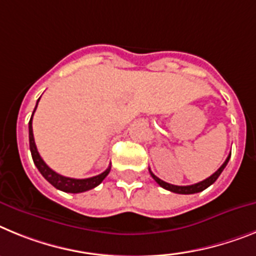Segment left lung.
I'll return each mask as SVG.
<instances>
[{"label":"left lung","instance_id":"8db88e82","mask_svg":"<svg viewBox=\"0 0 256 256\" xmlns=\"http://www.w3.org/2000/svg\"><path fill=\"white\" fill-rule=\"evenodd\" d=\"M230 154L226 157V160L224 161L223 165L220 166V168H218L216 171H215L214 174L211 175V176H208V179H205V180L200 182V183H196V184H192V186H174V184H168L166 183V182L161 180L160 178L156 176L154 174H153L152 171L150 170V175H152V178L154 179L157 183L160 184V186H162V188H165V190H170V192H174V193H179V194H193V193H198V192H202L204 190H206L208 186H210L211 184L215 183V180H216L218 178H219V175L222 174V171L224 170V168L226 166V164H228V161H230Z\"/></svg>","mask_w":256,"mask_h":256}]
</instances>
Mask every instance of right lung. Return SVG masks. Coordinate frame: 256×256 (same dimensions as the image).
Instances as JSON below:
<instances>
[{"mask_svg":"<svg viewBox=\"0 0 256 256\" xmlns=\"http://www.w3.org/2000/svg\"><path fill=\"white\" fill-rule=\"evenodd\" d=\"M40 99H41V98H40ZM40 99L37 100V104H38ZM37 104H36V108H37ZM34 110H33V114H34ZM33 114L32 117H30V153H32V158H33V162H34L36 168H38V171L42 174V176L45 178L46 180H48L51 186H54L56 190H63V192H66V193H81V192H86V190H92V188L99 186V184L106 179V175L110 174V166L106 168L104 172H102V174L96 175V176L88 178V179H73V178H66L60 174H58V172H55L54 170H51V168L46 165L45 161L41 158V156H40L38 150H37V146H36L34 138H33V128H32Z\"/></svg>","mask_w":256,"mask_h":256,"instance_id":"1","label":"right lung"}]
</instances>
